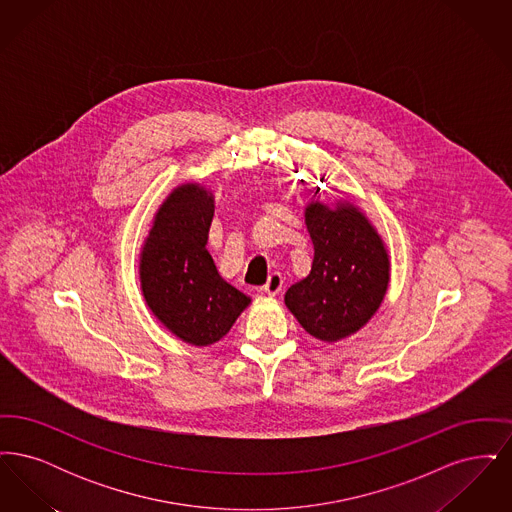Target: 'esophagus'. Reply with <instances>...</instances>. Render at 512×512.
<instances>
[{
	"mask_svg": "<svg viewBox=\"0 0 512 512\" xmlns=\"http://www.w3.org/2000/svg\"><path fill=\"white\" fill-rule=\"evenodd\" d=\"M282 286H284V278H282V274L280 272H272L270 276H268L267 282H265V286H263V290L268 295H276V293L282 290Z\"/></svg>",
	"mask_w": 512,
	"mask_h": 512,
	"instance_id": "esophagus-1",
	"label": "esophagus"
}]
</instances>
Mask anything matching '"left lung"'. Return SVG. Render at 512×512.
Instances as JSON below:
<instances>
[{"instance_id": "left-lung-1", "label": "left lung", "mask_w": 512, "mask_h": 512, "mask_svg": "<svg viewBox=\"0 0 512 512\" xmlns=\"http://www.w3.org/2000/svg\"><path fill=\"white\" fill-rule=\"evenodd\" d=\"M305 224L313 244L311 272L286 292V305L318 340L351 336L380 307L390 261L370 222L351 205L311 203Z\"/></svg>"}]
</instances>
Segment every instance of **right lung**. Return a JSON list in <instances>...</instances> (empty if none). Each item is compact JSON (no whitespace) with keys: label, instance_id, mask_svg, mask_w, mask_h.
Instances as JSON below:
<instances>
[{"label":"right lung","instance_id":"right-lung-1","mask_svg":"<svg viewBox=\"0 0 512 512\" xmlns=\"http://www.w3.org/2000/svg\"><path fill=\"white\" fill-rule=\"evenodd\" d=\"M213 213L207 190L195 184L176 188L157 211L142 251L147 305L174 336L192 345L219 341L249 305L205 249Z\"/></svg>","mask_w":512,"mask_h":512}]
</instances>
